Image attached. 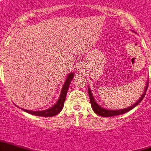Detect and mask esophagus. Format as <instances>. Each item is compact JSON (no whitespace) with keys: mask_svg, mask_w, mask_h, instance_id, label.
Instances as JSON below:
<instances>
[{"mask_svg":"<svg viewBox=\"0 0 151 151\" xmlns=\"http://www.w3.org/2000/svg\"><path fill=\"white\" fill-rule=\"evenodd\" d=\"M81 69H82V68H79V70H81Z\"/></svg>","mask_w":151,"mask_h":151,"instance_id":"esophagus-1","label":"esophagus"}]
</instances>
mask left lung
<instances>
[{
    "label": "left lung",
    "mask_w": 151,
    "mask_h": 151,
    "mask_svg": "<svg viewBox=\"0 0 151 151\" xmlns=\"http://www.w3.org/2000/svg\"><path fill=\"white\" fill-rule=\"evenodd\" d=\"M147 88H148V82L147 84V87H146V89L143 92V94H142L140 99L139 101H137L136 103L134 104L133 105H132L129 108H127V109H121V110H107V109H104L103 108H101V106H99L98 104H96V102L94 100L93 96L92 95V93H91L90 89L89 88H88V96H89V100H90V103L91 105H92V108H93V110L95 112H96L97 115L99 116H101L103 117H109V116H118V115H121V114H124L127 112V111H129L130 110H132L133 109L135 106H137L142 101V99L144 98L145 95H146V93H147Z\"/></svg>",
    "instance_id": "8db88e82"
}]
</instances>
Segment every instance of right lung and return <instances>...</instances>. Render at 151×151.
I'll return each instance as SVG.
<instances>
[{"instance_id":"obj_1","label":"right lung","mask_w":151,"mask_h":151,"mask_svg":"<svg viewBox=\"0 0 151 151\" xmlns=\"http://www.w3.org/2000/svg\"><path fill=\"white\" fill-rule=\"evenodd\" d=\"M73 76H74V73H70L68 75L67 78L65 79V83H64V85H63V86L62 91H61V94L60 96H59V99L58 100L57 103L55 104L54 106L51 107L50 109L40 111H28V110H26V109H23V110L26 111V112H28V113L32 114V115H34V116L44 117L54 116L55 115H57V114L59 113V112L62 111V109H63V105H64V102H65V96H66V93H67L68 88H69V86H70V84L71 81L73 79Z\"/></svg>"}]
</instances>
